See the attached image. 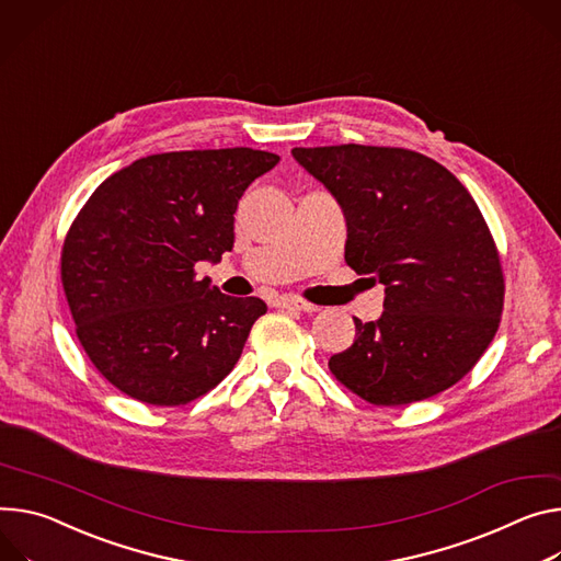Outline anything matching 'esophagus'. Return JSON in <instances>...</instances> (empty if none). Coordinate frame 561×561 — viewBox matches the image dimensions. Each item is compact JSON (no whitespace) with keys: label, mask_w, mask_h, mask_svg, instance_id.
<instances>
[{"label":"esophagus","mask_w":561,"mask_h":561,"mask_svg":"<svg viewBox=\"0 0 561 561\" xmlns=\"http://www.w3.org/2000/svg\"><path fill=\"white\" fill-rule=\"evenodd\" d=\"M275 304H277L279 309H295V311H304V313L320 311V307H316V304H311V301H307V299H299V297H290V295L277 297Z\"/></svg>","instance_id":"obj_1"}]
</instances>
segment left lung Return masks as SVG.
I'll return each instance as SVG.
<instances>
[{"label":"left lung","mask_w":561,"mask_h":561,"mask_svg":"<svg viewBox=\"0 0 561 561\" xmlns=\"http://www.w3.org/2000/svg\"><path fill=\"white\" fill-rule=\"evenodd\" d=\"M346 219L344 260L385 284L378 322H355L331 355L337 382L378 407L432 398L479 363L503 311V268L472 194L449 170L404 147H295Z\"/></svg>","instance_id":"obj_1"}]
</instances>
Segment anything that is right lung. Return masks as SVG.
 <instances>
[{"label":"right lung","instance_id":"add662e5","mask_svg":"<svg viewBox=\"0 0 561 561\" xmlns=\"http://www.w3.org/2000/svg\"><path fill=\"white\" fill-rule=\"evenodd\" d=\"M279 157L250 147L165 151L100 183L60 257L76 335L91 365L147 404L179 407L237 365L260 297H228L196 279L234 243L245 187Z\"/></svg>","mask_w":561,"mask_h":561}]
</instances>
